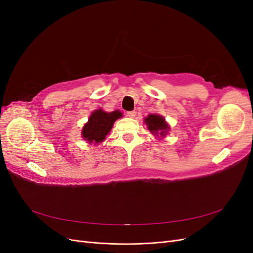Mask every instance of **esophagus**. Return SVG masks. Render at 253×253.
<instances>
[{"label":"esophagus","mask_w":253,"mask_h":253,"mask_svg":"<svg viewBox=\"0 0 253 253\" xmlns=\"http://www.w3.org/2000/svg\"><path fill=\"white\" fill-rule=\"evenodd\" d=\"M126 116L129 118H134L136 116V112L135 111H131V112H127L126 113Z\"/></svg>","instance_id":"obj_1"}]
</instances>
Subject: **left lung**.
<instances>
[{
	"instance_id": "left-lung-1",
	"label": "left lung",
	"mask_w": 253,
	"mask_h": 253,
	"mask_svg": "<svg viewBox=\"0 0 253 253\" xmlns=\"http://www.w3.org/2000/svg\"><path fill=\"white\" fill-rule=\"evenodd\" d=\"M144 124L148 126L149 131L155 136L165 137L169 132L170 126L167 124L165 118L158 114H151L144 119Z\"/></svg>"
}]
</instances>
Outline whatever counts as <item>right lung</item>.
<instances>
[{"instance_id": "obj_1", "label": "right lung", "mask_w": 253, "mask_h": 253, "mask_svg": "<svg viewBox=\"0 0 253 253\" xmlns=\"http://www.w3.org/2000/svg\"><path fill=\"white\" fill-rule=\"evenodd\" d=\"M120 117H122L120 111L111 113H106L101 109L94 111L82 128L81 134L84 140L94 144L102 142L112 129L114 122Z\"/></svg>"}]
</instances>
